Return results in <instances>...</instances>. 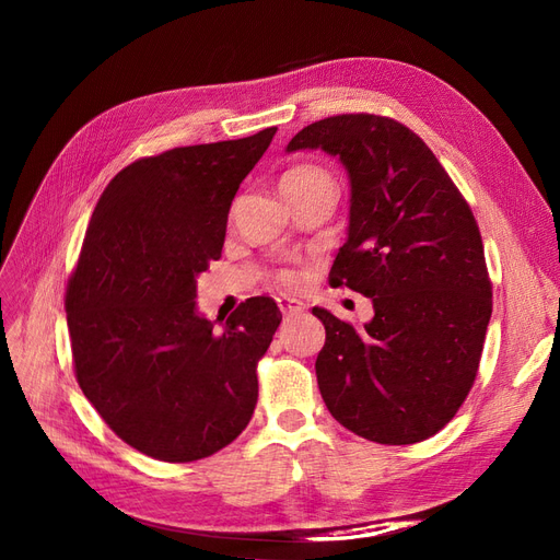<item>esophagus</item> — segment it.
<instances>
[{
	"label": "esophagus",
	"instance_id": "34e87169",
	"mask_svg": "<svg viewBox=\"0 0 560 560\" xmlns=\"http://www.w3.org/2000/svg\"><path fill=\"white\" fill-rule=\"evenodd\" d=\"M278 306H280V311H282L284 317H292V315H296V313L303 311V303H301V301L287 299V296H280V299H278Z\"/></svg>",
	"mask_w": 560,
	"mask_h": 560
}]
</instances>
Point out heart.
<instances>
[{
	"label": "heart",
	"instance_id": "1",
	"mask_svg": "<svg viewBox=\"0 0 560 560\" xmlns=\"http://www.w3.org/2000/svg\"><path fill=\"white\" fill-rule=\"evenodd\" d=\"M313 175H322V173L317 171V167L301 165V167H294V171H290V173H284L280 184L306 179V177H313ZM276 282H278V287H282V290H296V287L301 284V276H299V270H294V268H280L276 273Z\"/></svg>",
	"mask_w": 560,
	"mask_h": 560
}]
</instances>
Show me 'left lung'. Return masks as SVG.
Segmentation results:
<instances>
[{"instance_id": "1", "label": "left lung", "mask_w": 560, "mask_h": 560, "mask_svg": "<svg viewBox=\"0 0 560 560\" xmlns=\"http://www.w3.org/2000/svg\"><path fill=\"white\" fill-rule=\"evenodd\" d=\"M299 149L327 151L348 171V241L329 282L374 303L364 327L313 308L327 331L315 362L322 399L369 442L418 444L457 413L479 371L493 287L477 219L395 118H322L287 144Z\"/></svg>"}]
</instances>
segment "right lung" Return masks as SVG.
Returning a JSON list of instances; mask_svg holds the SVG:
<instances>
[{"mask_svg": "<svg viewBox=\"0 0 560 560\" xmlns=\"http://www.w3.org/2000/svg\"><path fill=\"white\" fill-rule=\"evenodd\" d=\"M276 130L126 165L100 196L67 282L79 387L156 460L217 453L257 406V362L282 319L276 301L247 299L214 329L196 308V280L222 257L231 200Z\"/></svg>", "mask_w": 560, "mask_h": 560, "instance_id": "add662e5", "label": "right lung"}]
</instances>
